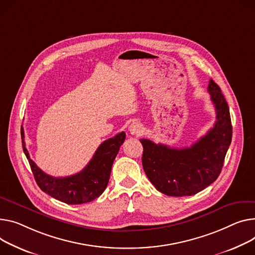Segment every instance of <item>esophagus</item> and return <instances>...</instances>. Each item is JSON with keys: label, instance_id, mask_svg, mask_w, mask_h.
Listing matches in <instances>:
<instances>
[{"label": "esophagus", "instance_id": "1", "mask_svg": "<svg viewBox=\"0 0 255 255\" xmlns=\"http://www.w3.org/2000/svg\"><path fill=\"white\" fill-rule=\"evenodd\" d=\"M143 128H142V125L139 124V123H136V122H133L130 126H129V132L132 134V135H139L141 132H142Z\"/></svg>", "mask_w": 255, "mask_h": 255}]
</instances>
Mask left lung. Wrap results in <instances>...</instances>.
Returning a JSON list of instances; mask_svg holds the SVG:
<instances>
[{
    "label": "left lung",
    "instance_id": "left-lung-1",
    "mask_svg": "<svg viewBox=\"0 0 255 255\" xmlns=\"http://www.w3.org/2000/svg\"><path fill=\"white\" fill-rule=\"evenodd\" d=\"M208 92L216 121L190 147L175 148L140 139L143 170L155 188L167 196H193L207 188L222 172L233 134L230 109L213 80L209 81Z\"/></svg>",
    "mask_w": 255,
    "mask_h": 255
}]
</instances>
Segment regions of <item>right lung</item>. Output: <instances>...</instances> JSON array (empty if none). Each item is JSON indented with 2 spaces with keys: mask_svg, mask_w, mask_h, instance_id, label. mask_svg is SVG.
<instances>
[{
  "mask_svg": "<svg viewBox=\"0 0 255 255\" xmlns=\"http://www.w3.org/2000/svg\"><path fill=\"white\" fill-rule=\"evenodd\" d=\"M125 138V132H121L104 141L95 151L91 161L81 172L67 177H53L42 171L29 158L25 147L23 128L21 127L23 151L40 189L56 200L74 205L91 202L105 192L114 160Z\"/></svg>",
  "mask_w": 255,
  "mask_h": 255,
  "instance_id": "1",
  "label": "right lung"
}]
</instances>
